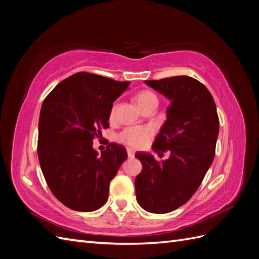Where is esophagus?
Listing matches in <instances>:
<instances>
[{"instance_id": "34e87169", "label": "esophagus", "mask_w": 259, "mask_h": 259, "mask_svg": "<svg viewBox=\"0 0 259 259\" xmlns=\"http://www.w3.org/2000/svg\"><path fill=\"white\" fill-rule=\"evenodd\" d=\"M126 153H128V157L129 158H133L135 156V151L133 149H130V148H128V149H126Z\"/></svg>"}]
</instances>
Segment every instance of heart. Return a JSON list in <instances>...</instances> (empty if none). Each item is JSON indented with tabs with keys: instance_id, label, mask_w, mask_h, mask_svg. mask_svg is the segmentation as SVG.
<instances>
[{
	"instance_id": "heart-1",
	"label": "heart",
	"mask_w": 259,
	"mask_h": 259,
	"mask_svg": "<svg viewBox=\"0 0 259 259\" xmlns=\"http://www.w3.org/2000/svg\"><path fill=\"white\" fill-rule=\"evenodd\" d=\"M136 102L142 110L148 104L157 103L158 99L153 92L145 90L139 92L136 96ZM113 113L114 107L111 109L110 115L112 117ZM153 135H155V129H153L152 125H133L121 131L117 136V139L121 144L133 148V149H140V148H144L147 144H149Z\"/></svg>"
}]
</instances>
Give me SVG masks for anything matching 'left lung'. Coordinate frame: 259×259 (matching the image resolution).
<instances>
[{"label": "left lung", "mask_w": 259, "mask_h": 259, "mask_svg": "<svg viewBox=\"0 0 259 259\" xmlns=\"http://www.w3.org/2000/svg\"><path fill=\"white\" fill-rule=\"evenodd\" d=\"M170 100L167 120L152 145L155 152H170L161 162L137 152L142 163L135 180L137 201L145 210L166 213L185 205L211 166L219 133L213 98L207 88L187 75L145 81Z\"/></svg>", "instance_id": "1"}]
</instances>
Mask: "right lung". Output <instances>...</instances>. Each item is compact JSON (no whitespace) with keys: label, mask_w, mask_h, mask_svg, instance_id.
I'll return each mask as SVG.
<instances>
[{"label":"right lung","mask_w":259,"mask_h":259,"mask_svg":"<svg viewBox=\"0 0 259 259\" xmlns=\"http://www.w3.org/2000/svg\"><path fill=\"white\" fill-rule=\"evenodd\" d=\"M129 84L78 72L60 82L42 103L38 161L52 194L70 209L93 211L108 200L110 181L128 155L111 142L99 156L92 141L109 126L112 104Z\"/></svg>","instance_id":"add662e5"}]
</instances>
